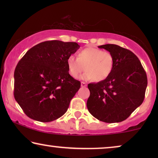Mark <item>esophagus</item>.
Listing matches in <instances>:
<instances>
[{"label": "esophagus", "mask_w": 158, "mask_h": 158, "mask_svg": "<svg viewBox=\"0 0 158 158\" xmlns=\"http://www.w3.org/2000/svg\"><path fill=\"white\" fill-rule=\"evenodd\" d=\"M86 86H87V84H86L85 82H81V87L85 88Z\"/></svg>", "instance_id": "obj_1"}]
</instances>
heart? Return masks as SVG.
Returning <instances> with one entry per match:
<instances>
[{
  "mask_svg": "<svg viewBox=\"0 0 158 158\" xmlns=\"http://www.w3.org/2000/svg\"><path fill=\"white\" fill-rule=\"evenodd\" d=\"M114 66V58L112 54L95 47L80 50L77 53V59L73 55L67 59V67L70 76L77 78L85 68V72L81 78L85 81H105L111 74Z\"/></svg>",
  "mask_w": 158,
  "mask_h": 158,
  "instance_id": "b5f03b06",
  "label": "heart"
}]
</instances>
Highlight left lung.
Returning a JSON list of instances; mask_svg holds the SVG:
<instances>
[{"mask_svg": "<svg viewBox=\"0 0 158 158\" xmlns=\"http://www.w3.org/2000/svg\"><path fill=\"white\" fill-rule=\"evenodd\" d=\"M98 48L112 54L114 66L105 81L88 85L90 96L87 108L101 122H121L143 102L148 77L139 60L132 52L111 44Z\"/></svg>", "mask_w": 158, "mask_h": 158, "instance_id": "obj_1", "label": "left lung"}]
</instances>
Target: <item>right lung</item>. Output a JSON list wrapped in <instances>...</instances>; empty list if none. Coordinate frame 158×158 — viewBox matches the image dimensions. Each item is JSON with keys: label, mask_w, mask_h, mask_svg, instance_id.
I'll return each instance as SVG.
<instances>
[{"label": "right lung", "mask_w": 158, "mask_h": 158, "mask_svg": "<svg viewBox=\"0 0 158 158\" xmlns=\"http://www.w3.org/2000/svg\"><path fill=\"white\" fill-rule=\"evenodd\" d=\"M76 42L47 41L27 51L14 71V98L32 119L49 122L61 117L81 88L68 73L67 59Z\"/></svg>", "instance_id": "1"}]
</instances>
